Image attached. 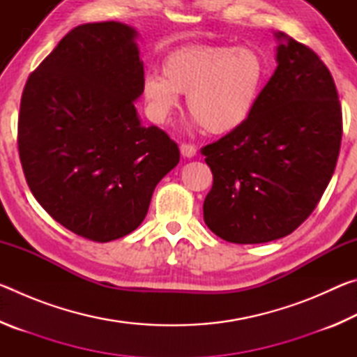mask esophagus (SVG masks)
Instances as JSON below:
<instances>
[{"label": "esophagus", "mask_w": 357, "mask_h": 357, "mask_svg": "<svg viewBox=\"0 0 357 357\" xmlns=\"http://www.w3.org/2000/svg\"><path fill=\"white\" fill-rule=\"evenodd\" d=\"M179 149H181V154H183V157H187V159H192V157L197 155V148L190 143H183Z\"/></svg>", "instance_id": "34e87169"}]
</instances>
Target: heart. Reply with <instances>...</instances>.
<instances>
[{
    "instance_id": "obj_1",
    "label": "heart",
    "mask_w": 357,
    "mask_h": 357,
    "mask_svg": "<svg viewBox=\"0 0 357 357\" xmlns=\"http://www.w3.org/2000/svg\"><path fill=\"white\" fill-rule=\"evenodd\" d=\"M266 78L268 64L257 48L192 44L168 52L162 75H144L142 93L155 123H170L181 108L179 94H187L193 124L227 135L252 118Z\"/></svg>"
}]
</instances>
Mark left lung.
<instances>
[{
    "mask_svg": "<svg viewBox=\"0 0 357 357\" xmlns=\"http://www.w3.org/2000/svg\"><path fill=\"white\" fill-rule=\"evenodd\" d=\"M277 68L243 128L202 149L213 172L203 217L236 244L293 233L334 174L342 108L334 78L309 47L277 31Z\"/></svg>",
    "mask_w": 357,
    "mask_h": 357,
    "instance_id": "1",
    "label": "left lung"
}]
</instances>
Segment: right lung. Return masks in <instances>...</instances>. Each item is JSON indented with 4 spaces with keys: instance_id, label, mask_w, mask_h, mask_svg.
Returning a JSON list of instances; mask_svg holds the SVG:
<instances>
[{
    "instance_id": "right-lung-1",
    "label": "right lung",
    "mask_w": 357,
    "mask_h": 357,
    "mask_svg": "<svg viewBox=\"0 0 357 357\" xmlns=\"http://www.w3.org/2000/svg\"><path fill=\"white\" fill-rule=\"evenodd\" d=\"M138 33L126 23L72 29L25 84L19 153L39 204L96 243L123 238L148 214L159 181L179 162L178 144L143 128Z\"/></svg>"
}]
</instances>
